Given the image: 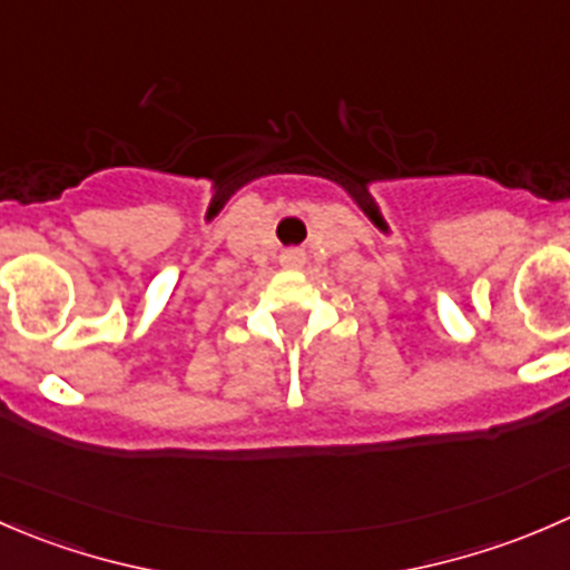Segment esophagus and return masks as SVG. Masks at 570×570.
<instances>
[{
    "label": "esophagus",
    "instance_id": "34e87169",
    "mask_svg": "<svg viewBox=\"0 0 570 570\" xmlns=\"http://www.w3.org/2000/svg\"><path fill=\"white\" fill-rule=\"evenodd\" d=\"M281 262H284V267H301L303 253L301 250H286L284 256H281Z\"/></svg>",
    "mask_w": 570,
    "mask_h": 570
}]
</instances>
